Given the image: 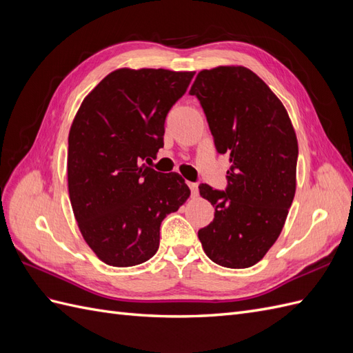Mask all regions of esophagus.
Wrapping results in <instances>:
<instances>
[{
  "label": "esophagus",
  "mask_w": 353,
  "mask_h": 353,
  "mask_svg": "<svg viewBox=\"0 0 353 353\" xmlns=\"http://www.w3.org/2000/svg\"><path fill=\"white\" fill-rule=\"evenodd\" d=\"M188 187H190V191H191V196H193V197H197V196H199V187H197V184H194V183H188Z\"/></svg>",
  "instance_id": "1"
}]
</instances>
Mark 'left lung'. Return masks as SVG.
I'll return each mask as SVG.
<instances>
[{
	"instance_id": "left-lung-1",
	"label": "left lung",
	"mask_w": 353,
	"mask_h": 353,
	"mask_svg": "<svg viewBox=\"0 0 353 353\" xmlns=\"http://www.w3.org/2000/svg\"><path fill=\"white\" fill-rule=\"evenodd\" d=\"M199 99L218 153L230 154L225 191L200 184L215 218L199 230L208 258L225 268L258 263L279 239L296 193L297 138L279 97L243 66L201 70Z\"/></svg>"
}]
</instances>
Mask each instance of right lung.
I'll return each mask as SVG.
<instances>
[{
    "label": "right lung",
    "instance_id": "add662e5",
    "mask_svg": "<svg viewBox=\"0 0 353 353\" xmlns=\"http://www.w3.org/2000/svg\"><path fill=\"white\" fill-rule=\"evenodd\" d=\"M194 72L117 69L87 97L69 132L68 185L83 240L104 263L134 266L154 256L160 223L190 197L176 172L148 163L163 147L165 119Z\"/></svg>",
    "mask_w": 353,
    "mask_h": 353
}]
</instances>
